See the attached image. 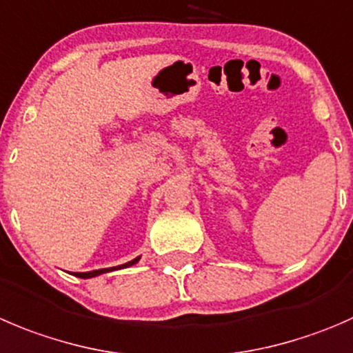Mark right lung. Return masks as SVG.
I'll use <instances>...</instances> for the list:
<instances>
[{
    "mask_svg": "<svg viewBox=\"0 0 353 353\" xmlns=\"http://www.w3.org/2000/svg\"><path fill=\"white\" fill-rule=\"evenodd\" d=\"M139 259H141V256H136V259H134V260H131V262H128V263H122V265H117V268H110V269H98V271H90V272H75L74 276H77V278H82V279L97 278V276H100V274H105V272H110V271H119V269L131 268V265H134V263H138V262H139Z\"/></svg>",
    "mask_w": 353,
    "mask_h": 353,
    "instance_id": "add662e5",
    "label": "right lung"
}]
</instances>
